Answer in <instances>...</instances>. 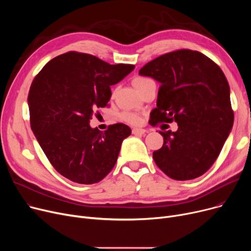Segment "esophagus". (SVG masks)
Returning a JSON list of instances; mask_svg holds the SVG:
<instances>
[{"label":"esophagus","instance_id":"esophagus-1","mask_svg":"<svg viewBox=\"0 0 251 251\" xmlns=\"http://www.w3.org/2000/svg\"><path fill=\"white\" fill-rule=\"evenodd\" d=\"M146 132H147V130L141 129V128H133L132 129V133L134 135H142V134H144Z\"/></svg>","mask_w":251,"mask_h":251}]
</instances>
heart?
<instances>
[{
  "label": "heart",
  "mask_w": 251,
  "mask_h": 251,
  "mask_svg": "<svg viewBox=\"0 0 251 251\" xmlns=\"http://www.w3.org/2000/svg\"><path fill=\"white\" fill-rule=\"evenodd\" d=\"M150 78L147 77H141V76H137L133 79V84L136 88H138L141 84H143L146 81H148ZM122 120L130 125H139L142 122V118L139 114L135 113V112H130V111H126L124 113H122L121 115Z\"/></svg>",
  "instance_id": "b5f03b06"
}]
</instances>
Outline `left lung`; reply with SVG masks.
<instances>
[{
    "instance_id": "1",
    "label": "left lung",
    "mask_w": 251,
    "mask_h": 251,
    "mask_svg": "<svg viewBox=\"0 0 251 251\" xmlns=\"http://www.w3.org/2000/svg\"><path fill=\"white\" fill-rule=\"evenodd\" d=\"M139 74L161 83L150 124H178L176 132H159L164 144L153 151L154 163L175 180L203 175L218 159L234 122L225 74L205 55L186 49L153 59Z\"/></svg>"
}]
</instances>
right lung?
<instances>
[{
    "label": "right lung",
    "instance_id": "add662e5",
    "mask_svg": "<svg viewBox=\"0 0 251 251\" xmlns=\"http://www.w3.org/2000/svg\"><path fill=\"white\" fill-rule=\"evenodd\" d=\"M134 67L71 50L48 62L33 79L27 100L30 126L48 160L65 178L94 184L114 168L131 129L117 123L102 132L89 121L97 109L108 105L110 86Z\"/></svg>",
    "mask_w": 251,
    "mask_h": 251
}]
</instances>
